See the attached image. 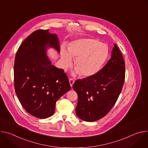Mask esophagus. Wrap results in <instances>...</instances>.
<instances>
[{"mask_svg": "<svg viewBox=\"0 0 148 148\" xmlns=\"http://www.w3.org/2000/svg\"><path fill=\"white\" fill-rule=\"evenodd\" d=\"M69 82H70V84L71 87H73V86L74 83V80L73 78H70V79H69Z\"/></svg>", "mask_w": 148, "mask_h": 148, "instance_id": "1", "label": "esophagus"}]
</instances>
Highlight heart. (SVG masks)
I'll use <instances>...</instances> for the list:
<instances>
[{
    "instance_id": "1",
    "label": "heart",
    "mask_w": 148,
    "mask_h": 148,
    "mask_svg": "<svg viewBox=\"0 0 148 148\" xmlns=\"http://www.w3.org/2000/svg\"><path fill=\"white\" fill-rule=\"evenodd\" d=\"M109 54L108 46L97 39L86 38L77 40L68 48L61 50V65L66 70L73 64L71 58L75 60L76 73L84 77H91L97 74Z\"/></svg>"
}]
</instances>
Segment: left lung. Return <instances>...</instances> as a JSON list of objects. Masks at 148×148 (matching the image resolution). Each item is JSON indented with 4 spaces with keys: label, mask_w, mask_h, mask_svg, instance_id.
<instances>
[{
    "label": "left lung",
    "mask_w": 148,
    "mask_h": 148,
    "mask_svg": "<svg viewBox=\"0 0 148 148\" xmlns=\"http://www.w3.org/2000/svg\"><path fill=\"white\" fill-rule=\"evenodd\" d=\"M125 64L116 44L111 57L95 75L77 79L73 88L78 95L75 112L78 118L94 122L106 115L116 103L125 81Z\"/></svg>",
    "instance_id": "left-lung-1"
}]
</instances>
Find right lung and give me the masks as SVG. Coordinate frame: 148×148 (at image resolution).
Instances as JSON below:
<instances>
[{
    "label": "right lung",
    "mask_w": 148,
    "mask_h": 148,
    "mask_svg": "<svg viewBox=\"0 0 148 148\" xmlns=\"http://www.w3.org/2000/svg\"><path fill=\"white\" fill-rule=\"evenodd\" d=\"M49 47L60 53L57 34L36 30L21 44L14 59L16 94L24 109L41 119L53 115L57 101L71 89L64 71L51 64Z\"/></svg>",
    "instance_id": "1"
}]
</instances>
